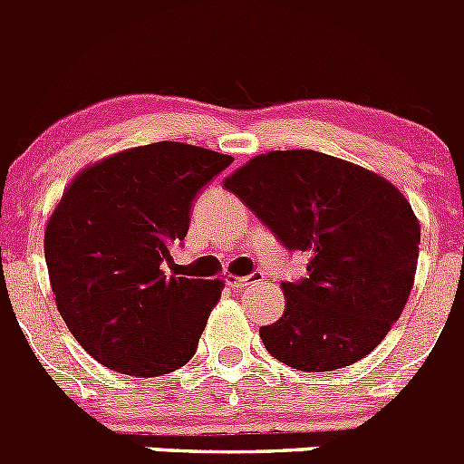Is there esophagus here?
<instances>
[{"mask_svg":"<svg viewBox=\"0 0 464 464\" xmlns=\"http://www.w3.org/2000/svg\"><path fill=\"white\" fill-rule=\"evenodd\" d=\"M262 281H265V274L253 272V274H248V276H232L229 278V285L237 290H244V288H248V285H256V283H262Z\"/></svg>","mask_w":464,"mask_h":464,"instance_id":"obj_1","label":"esophagus"}]
</instances>
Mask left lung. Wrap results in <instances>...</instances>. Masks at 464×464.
Instances as JSON below:
<instances>
[{
  "label": "left lung",
  "instance_id": "1",
  "mask_svg": "<svg viewBox=\"0 0 464 464\" xmlns=\"http://www.w3.org/2000/svg\"><path fill=\"white\" fill-rule=\"evenodd\" d=\"M285 251L309 256L283 281L285 311L260 327L265 348L293 370H342L372 353L413 285L420 225L395 186L315 150L257 155L225 181Z\"/></svg>",
  "mask_w": 464,
  "mask_h": 464
}]
</instances>
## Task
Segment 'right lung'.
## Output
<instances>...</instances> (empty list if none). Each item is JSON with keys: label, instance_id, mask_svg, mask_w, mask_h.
Returning <instances> with one entry per match:
<instances>
[{"label": "right lung", "instance_id": "1", "mask_svg": "<svg viewBox=\"0 0 464 464\" xmlns=\"http://www.w3.org/2000/svg\"><path fill=\"white\" fill-rule=\"evenodd\" d=\"M232 158L190 143L122 150L73 179L48 220L44 251L57 311L109 370L160 376L195 355L218 278L167 274L190 208Z\"/></svg>", "mask_w": 464, "mask_h": 464}]
</instances>
